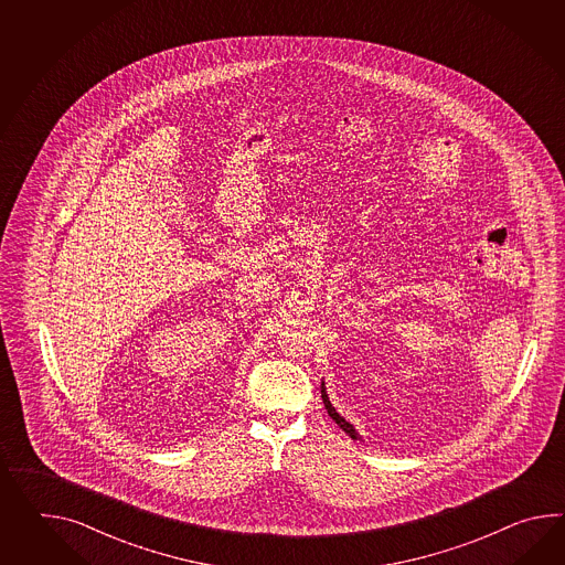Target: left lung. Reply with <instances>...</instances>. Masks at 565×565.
I'll return each instance as SVG.
<instances>
[{
	"label": "left lung",
	"mask_w": 565,
	"mask_h": 565,
	"mask_svg": "<svg viewBox=\"0 0 565 565\" xmlns=\"http://www.w3.org/2000/svg\"><path fill=\"white\" fill-rule=\"evenodd\" d=\"M320 394H322L324 408H327V413H329V416H331L332 420H334L339 427L343 428L344 433H347L351 439H361V437L358 435V430L353 428V425H349V423L344 420L343 416L334 411V406H332L331 399H329V396H327V387H324V382L320 384Z\"/></svg>",
	"instance_id": "obj_1"
}]
</instances>
